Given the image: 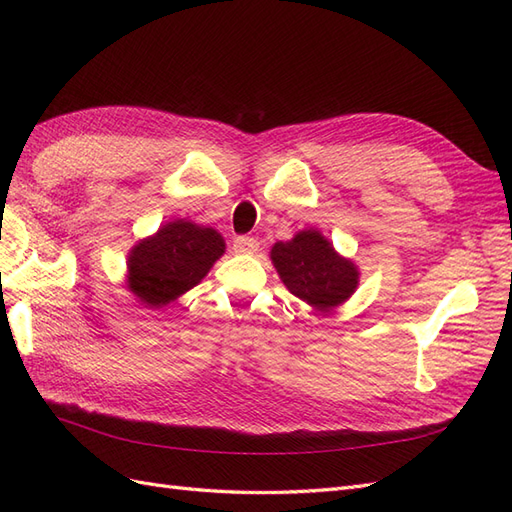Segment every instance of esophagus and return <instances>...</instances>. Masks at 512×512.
Segmentation results:
<instances>
[{
	"label": "esophagus",
	"mask_w": 512,
	"mask_h": 512,
	"mask_svg": "<svg viewBox=\"0 0 512 512\" xmlns=\"http://www.w3.org/2000/svg\"><path fill=\"white\" fill-rule=\"evenodd\" d=\"M258 241L254 237H237L235 241H232V250H235V254H254L258 252Z\"/></svg>",
	"instance_id": "1"
}]
</instances>
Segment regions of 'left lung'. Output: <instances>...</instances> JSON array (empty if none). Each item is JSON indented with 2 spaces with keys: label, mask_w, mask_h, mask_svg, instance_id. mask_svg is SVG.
Here are the masks:
<instances>
[{
  "label": "left lung",
  "mask_w": 512,
  "mask_h": 512,
  "mask_svg": "<svg viewBox=\"0 0 512 512\" xmlns=\"http://www.w3.org/2000/svg\"><path fill=\"white\" fill-rule=\"evenodd\" d=\"M269 256L284 286L316 312L344 305L359 288V267L318 228H303L290 241L273 243Z\"/></svg>",
  "instance_id": "left-lung-1"
}]
</instances>
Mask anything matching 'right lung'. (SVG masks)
<instances>
[{
  "label": "right lung",
  "mask_w": 512,
  "mask_h": 512,
  "mask_svg": "<svg viewBox=\"0 0 512 512\" xmlns=\"http://www.w3.org/2000/svg\"><path fill=\"white\" fill-rule=\"evenodd\" d=\"M226 252V241L211 226L192 220L162 224L138 239L126 260V288L149 309H160L205 280Z\"/></svg>",
  "instance_id": "1"
}]
</instances>
